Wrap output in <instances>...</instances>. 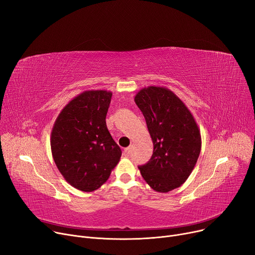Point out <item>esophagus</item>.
<instances>
[{"label":"esophagus","mask_w":255,"mask_h":255,"mask_svg":"<svg viewBox=\"0 0 255 255\" xmlns=\"http://www.w3.org/2000/svg\"><path fill=\"white\" fill-rule=\"evenodd\" d=\"M123 155L124 156H129L130 155V148H126V149H124V151H123Z\"/></svg>","instance_id":"34e87169"}]
</instances>
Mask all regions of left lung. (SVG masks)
<instances>
[{"mask_svg":"<svg viewBox=\"0 0 255 255\" xmlns=\"http://www.w3.org/2000/svg\"><path fill=\"white\" fill-rule=\"evenodd\" d=\"M134 101L154 144L150 161L138 166L141 176L153 190L171 191L186 182L196 164L202 149L199 128L188 107L167 88H143Z\"/></svg>","mask_w":255,"mask_h":255,"instance_id":"left-lung-1","label":"left lung"}]
</instances>
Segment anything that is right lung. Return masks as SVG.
Returning a JSON list of instances; mask_svg holds the SVG:
<instances>
[{"instance_id": "1", "label": "right lung", "mask_w": 255, "mask_h": 255, "mask_svg": "<svg viewBox=\"0 0 255 255\" xmlns=\"http://www.w3.org/2000/svg\"><path fill=\"white\" fill-rule=\"evenodd\" d=\"M113 93H80L59 114L50 133L53 161L74 188L92 192L110 178L122 151L106 127Z\"/></svg>"}]
</instances>
